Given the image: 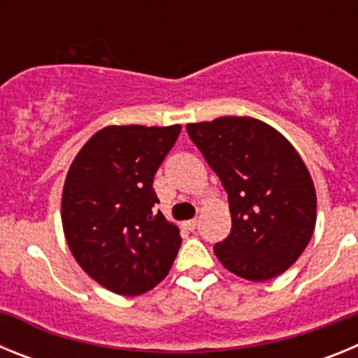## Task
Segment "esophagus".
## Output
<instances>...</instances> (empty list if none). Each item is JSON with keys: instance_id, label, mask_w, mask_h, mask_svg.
Returning a JSON list of instances; mask_svg holds the SVG:
<instances>
[{"instance_id": "esophagus-1", "label": "esophagus", "mask_w": 358, "mask_h": 358, "mask_svg": "<svg viewBox=\"0 0 358 358\" xmlns=\"http://www.w3.org/2000/svg\"><path fill=\"white\" fill-rule=\"evenodd\" d=\"M182 226H185V229L194 231L195 227H197V218H192V220H186V222L182 224Z\"/></svg>"}]
</instances>
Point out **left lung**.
Here are the masks:
<instances>
[{
    "instance_id": "obj_1",
    "label": "left lung",
    "mask_w": 358,
    "mask_h": 358,
    "mask_svg": "<svg viewBox=\"0 0 358 358\" xmlns=\"http://www.w3.org/2000/svg\"><path fill=\"white\" fill-rule=\"evenodd\" d=\"M188 136L227 192L231 233L215 255L233 274L267 281L301 256L315 227V188L289 141L267 123L222 116Z\"/></svg>"
}]
</instances>
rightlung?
Here are the masks:
<instances>
[{
	"label": "right lung",
	"mask_w": 358,
	"mask_h": 358,
	"mask_svg": "<svg viewBox=\"0 0 358 358\" xmlns=\"http://www.w3.org/2000/svg\"><path fill=\"white\" fill-rule=\"evenodd\" d=\"M181 125H110L91 136L68 170L62 227L71 255L94 281L140 296L164 280L181 248L161 211L154 176Z\"/></svg>",
	"instance_id": "add662e5"
}]
</instances>
